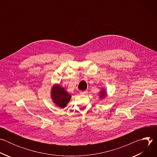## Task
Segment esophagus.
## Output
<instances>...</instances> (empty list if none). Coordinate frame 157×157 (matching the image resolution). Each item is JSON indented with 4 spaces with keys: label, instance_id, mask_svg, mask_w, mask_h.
Segmentation results:
<instances>
[{
    "label": "esophagus",
    "instance_id": "obj_1",
    "mask_svg": "<svg viewBox=\"0 0 157 157\" xmlns=\"http://www.w3.org/2000/svg\"><path fill=\"white\" fill-rule=\"evenodd\" d=\"M79 93H80V94H86L87 93V91H80Z\"/></svg>",
    "mask_w": 157,
    "mask_h": 157
}]
</instances>
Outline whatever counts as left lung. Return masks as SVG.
Returning a JSON list of instances; mask_svg holds the SVG:
<instances>
[{
    "label": "left lung",
    "mask_w": 157,
    "mask_h": 157,
    "mask_svg": "<svg viewBox=\"0 0 157 157\" xmlns=\"http://www.w3.org/2000/svg\"><path fill=\"white\" fill-rule=\"evenodd\" d=\"M100 93H101L100 98H103L106 96V93H105V91L104 90V89H103V90Z\"/></svg>",
    "instance_id": "left-lung-1"
}]
</instances>
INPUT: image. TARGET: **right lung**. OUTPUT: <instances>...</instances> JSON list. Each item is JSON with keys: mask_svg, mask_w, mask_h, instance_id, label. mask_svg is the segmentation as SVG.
Listing matches in <instances>:
<instances>
[{"mask_svg": "<svg viewBox=\"0 0 157 157\" xmlns=\"http://www.w3.org/2000/svg\"><path fill=\"white\" fill-rule=\"evenodd\" d=\"M51 95L54 102L61 108L65 107L71 98V96L65 91L64 88L59 85H56L53 88Z\"/></svg>", "mask_w": 157, "mask_h": 157, "instance_id": "right-lung-1", "label": "right lung"}]
</instances>
